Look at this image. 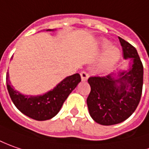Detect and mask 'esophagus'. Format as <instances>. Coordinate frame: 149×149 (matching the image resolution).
<instances>
[{"mask_svg":"<svg viewBox=\"0 0 149 149\" xmlns=\"http://www.w3.org/2000/svg\"><path fill=\"white\" fill-rule=\"evenodd\" d=\"M81 81H86V80L88 79V77H89V74L86 72H81Z\"/></svg>","mask_w":149,"mask_h":149,"instance_id":"1","label":"esophagus"}]
</instances>
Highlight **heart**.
I'll list each match as a JSON object with an SVG mask.
<instances>
[{
  "instance_id": "1",
  "label": "heart",
  "mask_w": 149,
  "mask_h": 149,
  "mask_svg": "<svg viewBox=\"0 0 149 149\" xmlns=\"http://www.w3.org/2000/svg\"><path fill=\"white\" fill-rule=\"evenodd\" d=\"M100 46L102 49H107L101 61V68L107 69L119 60L120 57V51L116 47H110V42L105 39H102L100 41Z\"/></svg>"
}]
</instances>
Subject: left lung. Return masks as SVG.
<instances>
[{
    "label": "left lung",
    "instance_id": "1",
    "mask_svg": "<svg viewBox=\"0 0 149 149\" xmlns=\"http://www.w3.org/2000/svg\"><path fill=\"white\" fill-rule=\"evenodd\" d=\"M124 58H130L129 71L105 77H91V92L87 100L89 113L102 125H112L127 120L134 112L140 101L143 82V67L136 49L119 37Z\"/></svg>",
    "mask_w": 149,
    "mask_h": 149
}]
</instances>
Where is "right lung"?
I'll use <instances>...</instances> for the list:
<instances>
[{"label":"right lung","instance_id":"obj_1","mask_svg":"<svg viewBox=\"0 0 149 149\" xmlns=\"http://www.w3.org/2000/svg\"><path fill=\"white\" fill-rule=\"evenodd\" d=\"M54 29H47L52 31ZM81 81L79 73L67 77L53 90L42 95H24L15 91L10 86L9 73L6 74V85L9 95L21 113L35 120H50L56 116L63 105L69 94Z\"/></svg>","mask_w":149,"mask_h":149}]
</instances>
